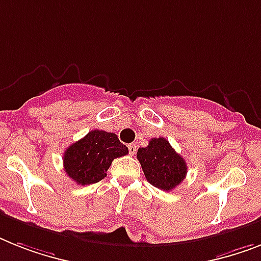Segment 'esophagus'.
I'll return each instance as SVG.
<instances>
[{"label":"esophagus","instance_id":"34e87169","mask_svg":"<svg viewBox=\"0 0 261 261\" xmlns=\"http://www.w3.org/2000/svg\"><path fill=\"white\" fill-rule=\"evenodd\" d=\"M128 149H129V153L135 154L136 153V144H129Z\"/></svg>","mask_w":261,"mask_h":261}]
</instances>
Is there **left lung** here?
Wrapping results in <instances>:
<instances>
[{
	"label": "left lung",
	"instance_id": "1",
	"mask_svg": "<svg viewBox=\"0 0 261 261\" xmlns=\"http://www.w3.org/2000/svg\"><path fill=\"white\" fill-rule=\"evenodd\" d=\"M143 172L150 184L163 191H172L187 176V163L167 139L154 137L148 146L137 150Z\"/></svg>",
	"mask_w": 261,
	"mask_h": 261
}]
</instances>
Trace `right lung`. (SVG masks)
I'll list each match as a JSON object with an SVG mask.
<instances>
[{
  "label": "right lung",
  "mask_w": 261,
  "mask_h": 261,
  "mask_svg": "<svg viewBox=\"0 0 261 261\" xmlns=\"http://www.w3.org/2000/svg\"><path fill=\"white\" fill-rule=\"evenodd\" d=\"M125 154L128 148L115 133L94 129L65 150L64 169L77 184H94L107 176L112 161Z\"/></svg>",
  "instance_id": "right-lung-1"
}]
</instances>
